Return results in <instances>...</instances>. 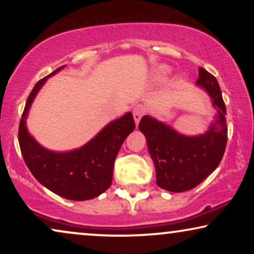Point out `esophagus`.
<instances>
[{"instance_id":"esophagus-1","label":"esophagus","mask_w":254,"mask_h":254,"mask_svg":"<svg viewBox=\"0 0 254 254\" xmlns=\"http://www.w3.org/2000/svg\"><path fill=\"white\" fill-rule=\"evenodd\" d=\"M144 112H145V110H144V107L142 106V105H136V106L134 107V110H133V116H134L135 124H136V127H137L138 123H140L141 117L143 116Z\"/></svg>"}]
</instances>
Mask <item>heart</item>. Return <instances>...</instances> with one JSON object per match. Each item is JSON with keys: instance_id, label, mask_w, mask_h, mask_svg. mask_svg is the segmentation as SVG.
I'll return each instance as SVG.
<instances>
[{"instance_id": "obj_1", "label": "heart", "mask_w": 254, "mask_h": 254, "mask_svg": "<svg viewBox=\"0 0 254 254\" xmlns=\"http://www.w3.org/2000/svg\"><path fill=\"white\" fill-rule=\"evenodd\" d=\"M169 72H170V69L168 67H165V65H161V67L156 68L155 77L156 79H158V81H163V79H165L166 76L169 75Z\"/></svg>"}]
</instances>
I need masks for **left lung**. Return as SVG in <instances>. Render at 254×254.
I'll return each mask as SVG.
<instances>
[{"mask_svg": "<svg viewBox=\"0 0 254 254\" xmlns=\"http://www.w3.org/2000/svg\"><path fill=\"white\" fill-rule=\"evenodd\" d=\"M195 84L209 95L216 110L214 121L203 134L184 135L150 116H143L138 124L154 161L156 184L169 192H185L202 183L220 164L227 145V110L217 79L199 68Z\"/></svg>", "mask_w": 254, "mask_h": 254, "instance_id": "1", "label": "left lung"}]
</instances>
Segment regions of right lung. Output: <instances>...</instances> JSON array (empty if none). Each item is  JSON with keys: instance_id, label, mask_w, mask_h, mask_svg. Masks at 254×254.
Returning <instances> with one entry per match:
<instances>
[{"instance_id": "1", "label": "right lung", "mask_w": 254, "mask_h": 254, "mask_svg": "<svg viewBox=\"0 0 254 254\" xmlns=\"http://www.w3.org/2000/svg\"><path fill=\"white\" fill-rule=\"evenodd\" d=\"M64 67L40 79L31 91L19 123V147L25 164L41 185L64 199L91 200L112 184L114 161L135 124L133 114L127 112L107 124L88 143L69 151H53L38 143L26 127L29 111L47 78Z\"/></svg>"}]
</instances>
